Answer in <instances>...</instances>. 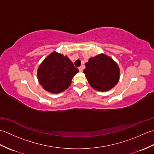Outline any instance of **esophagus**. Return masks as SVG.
<instances>
[{
	"instance_id": "esophagus-1",
	"label": "esophagus",
	"mask_w": 154,
	"mask_h": 154,
	"mask_svg": "<svg viewBox=\"0 0 154 154\" xmlns=\"http://www.w3.org/2000/svg\"><path fill=\"white\" fill-rule=\"evenodd\" d=\"M79 70L80 72H82L83 71V66H81L80 67H79Z\"/></svg>"
}]
</instances>
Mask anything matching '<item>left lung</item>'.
<instances>
[{"instance_id":"1","label":"left lung","mask_w":154,"mask_h":154,"mask_svg":"<svg viewBox=\"0 0 154 154\" xmlns=\"http://www.w3.org/2000/svg\"><path fill=\"white\" fill-rule=\"evenodd\" d=\"M85 67L83 72L94 89L102 92L107 91L112 89L119 82V65L105 54H101L89 58Z\"/></svg>"}]
</instances>
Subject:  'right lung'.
I'll use <instances>...</instances> for the list:
<instances>
[{"label": "right lung", "instance_id": "add662e5", "mask_svg": "<svg viewBox=\"0 0 154 154\" xmlns=\"http://www.w3.org/2000/svg\"><path fill=\"white\" fill-rule=\"evenodd\" d=\"M79 72L67 56L54 51L40 64L37 72L38 81L51 93L63 92L70 86L74 75Z\"/></svg>", "mask_w": 154, "mask_h": 154}]
</instances>
